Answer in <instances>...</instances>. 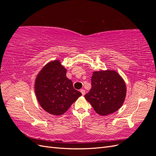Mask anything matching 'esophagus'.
Here are the masks:
<instances>
[{
  "label": "esophagus",
  "mask_w": 156,
  "mask_h": 156,
  "mask_svg": "<svg viewBox=\"0 0 156 156\" xmlns=\"http://www.w3.org/2000/svg\"><path fill=\"white\" fill-rule=\"evenodd\" d=\"M80 91H81V92L82 93V95H83V96H84V94H85V90H84V89H81Z\"/></svg>",
  "instance_id": "1"
}]
</instances>
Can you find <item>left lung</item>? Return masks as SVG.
<instances>
[{"mask_svg":"<svg viewBox=\"0 0 156 156\" xmlns=\"http://www.w3.org/2000/svg\"><path fill=\"white\" fill-rule=\"evenodd\" d=\"M91 82L92 88L84 98L98 114H112L123 105L126 96V83L115 71L94 72Z\"/></svg>","mask_w":156,"mask_h":156,"instance_id":"1","label":"left lung"}]
</instances>
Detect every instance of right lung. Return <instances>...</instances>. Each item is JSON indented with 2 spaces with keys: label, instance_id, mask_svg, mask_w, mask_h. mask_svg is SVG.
I'll return each mask as SVG.
<instances>
[{
  "label": "right lung",
  "instance_id": "add662e5",
  "mask_svg": "<svg viewBox=\"0 0 156 156\" xmlns=\"http://www.w3.org/2000/svg\"><path fill=\"white\" fill-rule=\"evenodd\" d=\"M35 94L40 106L48 113L60 116L66 112L82 94L74 89L66 77V69L58 60L51 61L36 78Z\"/></svg>",
  "mask_w": 156,
  "mask_h": 156
}]
</instances>
